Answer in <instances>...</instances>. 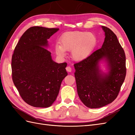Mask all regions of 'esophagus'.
Listing matches in <instances>:
<instances>
[{"mask_svg": "<svg viewBox=\"0 0 135 135\" xmlns=\"http://www.w3.org/2000/svg\"><path fill=\"white\" fill-rule=\"evenodd\" d=\"M66 70L68 72H71V68L70 66H67L66 68Z\"/></svg>", "mask_w": 135, "mask_h": 135, "instance_id": "obj_1", "label": "esophagus"}]
</instances>
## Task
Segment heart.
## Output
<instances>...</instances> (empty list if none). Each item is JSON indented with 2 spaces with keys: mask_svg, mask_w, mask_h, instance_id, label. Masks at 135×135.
Returning a JSON list of instances; mask_svg holds the SVG:
<instances>
[{
  "mask_svg": "<svg viewBox=\"0 0 135 135\" xmlns=\"http://www.w3.org/2000/svg\"><path fill=\"white\" fill-rule=\"evenodd\" d=\"M60 44L55 47L56 55L64 57L66 51H71V57L79 62L91 55L97 44L96 36L86 31H69L61 35Z\"/></svg>",
  "mask_w": 135,
  "mask_h": 135,
  "instance_id": "obj_1",
  "label": "heart"
}]
</instances>
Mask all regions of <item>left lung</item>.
<instances>
[{
	"label": "left lung",
	"instance_id": "left-lung-1",
	"mask_svg": "<svg viewBox=\"0 0 135 135\" xmlns=\"http://www.w3.org/2000/svg\"><path fill=\"white\" fill-rule=\"evenodd\" d=\"M105 38L102 47L74 65L77 92L89 108H101L112 103L119 92L126 75V55L116 35L102 26ZM104 60L109 71L104 73L99 64Z\"/></svg>",
	"mask_w": 135,
	"mask_h": 135
}]
</instances>
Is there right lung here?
Returning a JSON list of instances; mask_svg holds the SVG:
<instances>
[{
	"label": "right lung",
	"instance_id": "right-lung-1",
	"mask_svg": "<svg viewBox=\"0 0 135 135\" xmlns=\"http://www.w3.org/2000/svg\"><path fill=\"white\" fill-rule=\"evenodd\" d=\"M59 30L31 27L23 34L15 48L11 63L12 79L22 99L32 107H51L68 75L67 64L55 62L46 49L47 40Z\"/></svg>",
	"mask_w": 135,
	"mask_h": 135
}]
</instances>
